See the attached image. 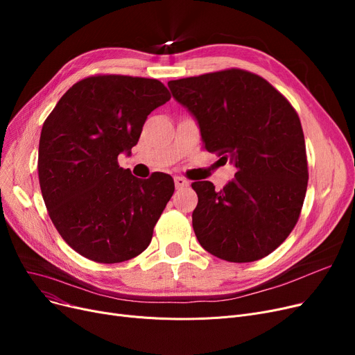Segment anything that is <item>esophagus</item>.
<instances>
[{
    "instance_id": "34e87169",
    "label": "esophagus",
    "mask_w": 355,
    "mask_h": 355,
    "mask_svg": "<svg viewBox=\"0 0 355 355\" xmlns=\"http://www.w3.org/2000/svg\"><path fill=\"white\" fill-rule=\"evenodd\" d=\"M174 182H175V189L189 187V181L182 177H174Z\"/></svg>"
}]
</instances>
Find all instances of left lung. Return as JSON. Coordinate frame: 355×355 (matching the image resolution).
Here are the masks:
<instances>
[{"label":"left lung","mask_w":355,"mask_h":355,"mask_svg":"<svg viewBox=\"0 0 355 355\" xmlns=\"http://www.w3.org/2000/svg\"><path fill=\"white\" fill-rule=\"evenodd\" d=\"M168 87L197 119L204 149L237 168L220 191L210 181L191 184L200 245L234 263L268 256L293 230L308 187L296 110L268 80L241 69L171 80Z\"/></svg>","instance_id":"1"}]
</instances>
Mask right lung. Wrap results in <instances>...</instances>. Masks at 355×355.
Listing matches in <instances>:
<instances>
[{
	"instance_id": "1",
	"label": "right lung",
	"mask_w": 355,
	"mask_h": 355,
	"mask_svg": "<svg viewBox=\"0 0 355 355\" xmlns=\"http://www.w3.org/2000/svg\"><path fill=\"white\" fill-rule=\"evenodd\" d=\"M171 99L157 79L95 74L74 83L43 123L39 181L47 213L66 243L98 263L141 254L174 193V180H141L118 155L138 144L154 109Z\"/></svg>"
}]
</instances>
